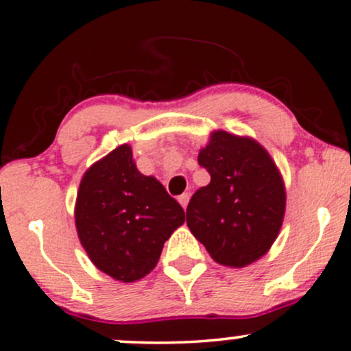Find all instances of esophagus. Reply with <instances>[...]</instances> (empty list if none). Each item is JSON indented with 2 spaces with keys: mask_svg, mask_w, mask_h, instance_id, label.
<instances>
[{
  "mask_svg": "<svg viewBox=\"0 0 351 351\" xmlns=\"http://www.w3.org/2000/svg\"><path fill=\"white\" fill-rule=\"evenodd\" d=\"M177 200H179V203L184 206V208H187V203L190 200V195H189V193H182V195L177 198Z\"/></svg>",
  "mask_w": 351,
  "mask_h": 351,
  "instance_id": "34e87169",
  "label": "esophagus"
}]
</instances>
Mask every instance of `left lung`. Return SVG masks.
<instances>
[{
    "label": "left lung",
    "mask_w": 351,
    "mask_h": 351,
    "mask_svg": "<svg viewBox=\"0 0 351 351\" xmlns=\"http://www.w3.org/2000/svg\"><path fill=\"white\" fill-rule=\"evenodd\" d=\"M198 164L211 176L187 206V226L215 262L245 267L261 258L278 236L285 185L270 154L250 138L211 133Z\"/></svg>",
    "instance_id": "1"
}]
</instances>
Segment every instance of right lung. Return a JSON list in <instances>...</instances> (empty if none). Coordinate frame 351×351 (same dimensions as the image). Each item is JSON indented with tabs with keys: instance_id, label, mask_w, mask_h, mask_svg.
I'll use <instances>...</instances> for the list:
<instances>
[{
	"instance_id": "right-lung-1",
	"label": "right lung",
	"mask_w": 351,
	"mask_h": 351,
	"mask_svg": "<svg viewBox=\"0 0 351 351\" xmlns=\"http://www.w3.org/2000/svg\"><path fill=\"white\" fill-rule=\"evenodd\" d=\"M75 219L94 265L132 283L156 267L164 242L185 221V213L161 182L138 171L132 148L120 145L86 171Z\"/></svg>"
}]
</instances>
